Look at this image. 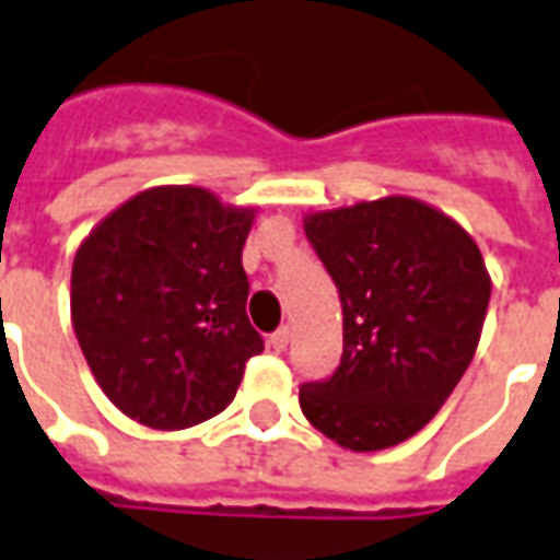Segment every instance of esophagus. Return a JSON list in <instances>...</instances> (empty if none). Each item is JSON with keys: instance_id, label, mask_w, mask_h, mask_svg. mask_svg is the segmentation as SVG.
<instances>
[{"instance_id": "obj_1", "label": "esophagus", "mask_w": 560, "mask_h": 560, "mask_svg": "<svg viewBox=\"0 0 560 560\" xmlns=\"http://www.w3.org/2000/svg\"><path fill=\"white\" fill-rule=\"evenodd\" d=\"M268 345H271L275 351H285V345H289V330H285V327H280L277 334H271Z\"/></svg>"}]
</instances>
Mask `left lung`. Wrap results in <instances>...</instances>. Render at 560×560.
Returning <instances> with one entry per match:
<instances>
[{
	"instance_id": "8db88e82",
	"label": "left lung",
	"mask_w": 560,
	"mask_h": 560,
	"mask_svg": "<svg viewBox=\"0 0 560 560\" xmlns=\"http://www.w3.org/2000/svg\"><path fill=\"white\" fill-rule=\"evenodd\" d=\"M342 301V363L301 386L313 428L351 452L405 443L469 369L490 275L455 218L405 195L304 218Z\"/></svg>"
}]
</instances>
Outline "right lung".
Masks as SVG:
<instances>
[{
    "label": "right lung",
    "mask_w": 560,
    "mask_h": 560,
    "mask_svg": "<svg viewBox=\"0 0 560 560\" xmlns=\"http://www.w3.org/2000/svg\"><path fill=\"white\" fill-rule=\"evenodd\" d=\"M254 218V206H230L197 185H155L82 238L70 318L91 375L120 413L179 431L233 401L245 363L262 351L242 268Z\"/></svg>",
    "instance_id": "right-lung-1"
}]
</instances>
